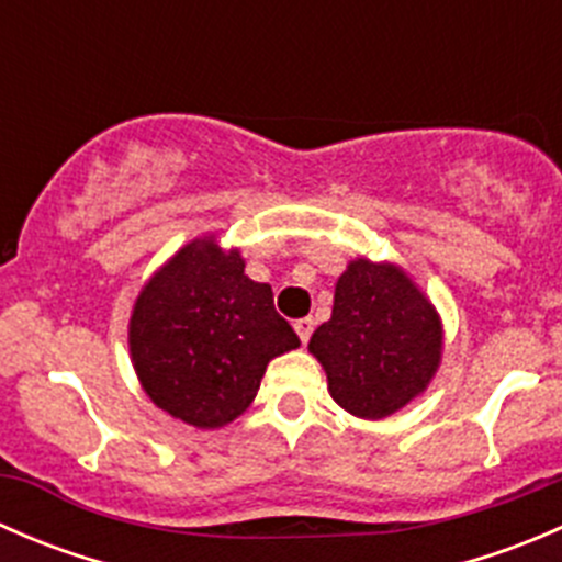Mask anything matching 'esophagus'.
I'll return each instance as SVG.
<instances>
[{"instance_id":"34e87169","label":"esophagus","mask_w":562,"mask_h":562,"mask_svg":"<svg viewBox=\"0 0 562 562\" xmlns=\"http://www.w3.org/2000/svg\"><path fill=\"white\" fill-rule=\"evenodd\" d=\"M293 328H296L299 339H302V342L307 345V342H310V337H313L315 321H313V317H302V321H296V323H293Z\"/></svg>"}]
</instances>
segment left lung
<instances>
[{
  "mask_svg": "<svg viewBox=\"0 0 562 562\" xmlns=\"http://www.w3.org/2000/svg\"><path fill=\"white\" fill-rule=\"evenodd\" d=\"M310 350L348 413L383 418L427 389L440 361V321L416 285L389 263L353 260Z\"/></svg>",
  "mask_w": 562,
  "mask_h": 562,
  "instance_id": "obj_1",
  "label": "left lung"
}]
</instances>
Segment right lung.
<instances>
[{"label":"right lung","mask_w":562,"mask_h":562,"mask_svg":"<svg viewBox=\"0 0 562 562\" xmlns=\"http://www.w3.org/2000/svg\"><path fill=\"white\" fill-rule=\"evenodd\" d=\"M299 337L274 293L245 274L239 252L192 241L149 280L130 321V353L146 394L192 427L247 411L266 364Z\"/></svg>","instance_id":"add662e5"}]
</instances>
